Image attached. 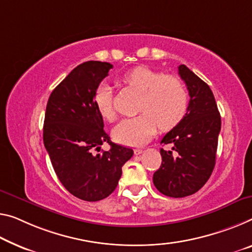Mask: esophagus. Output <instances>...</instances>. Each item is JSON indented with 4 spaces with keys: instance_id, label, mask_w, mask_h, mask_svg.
<instances>
[{
    "instance_id": "1",
    "label": "esophagus",
    "mask_w": 252,
    "mask_h": 252,
    "mask_svg": "<svg viewBox=\"0 0 252 252\" xmlns=\"http://www.w3.org/2000/svg\"><path fill=\"white\" fill-rule=\"evenodd\" d=\"M134 153L136 154V156H139V154L143 153V150H142V149H136V150L134 151Z\"/></svg>"
}]
</instances>
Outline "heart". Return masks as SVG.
<instances>
[{
	"mask_svg": "<svg viewBox=\"0 0 252 252\" xmlns=\"http://www.w3.org/2000/svg\"><path fill=\"white\" fill-rule=\"evenodd\" d=\"M127 86L142 94L137 117L126 118L114 128V137L126 145L139 146L149 142L157 128L169 130L185 118L189 107V94L185 83L175 75H164L152 68L138 66L123 79ZM94 104L103 119L113 122L116 115L111 89L99 84L94 92Z\"/></svg>",
	"mask_w": 252,
	"mask_h": 252,
	"instance_id": "heart-1",
	"label": "heart"
}]
</instances>
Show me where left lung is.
Instances as JSON below:
<instances>
[{
  "mask_svg": "<svg viewBox=\"0 0 252 252\" xmlns=\"http://www.w3.org/2000/svg\"><path fill=\"white\" fill-rule=\"evenodd\" d=\"M179 75L187 86L189 107L185 118L165 134L161 144V166L153 184L165 196L181 198L198 191L210 179L215 166L220 130V116L211 88L186 65Z\"/></svg>",
  "mask_w": 252,
  "mask_h": 252,
  "instance_id": "1",
  "label": "left lung"
}]
</instances>
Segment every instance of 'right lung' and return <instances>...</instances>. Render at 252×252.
Wrapping results in <instances>:
<instances>
[{
  "label": "right lung",
  "mask_w": 252,
  "mask_h": 252,
  "mask_svg": "<svg viewBox=\"0 0 252 252\" xmlns=\"http://www.w3.org/2000/svg\"><path fill=\"white\" fill-rule=\"evenodd\" d=\"M113 65L89 61L76 66L49 95L44 144L62 185L87 202L106 198L117 187L123 165L134 151L115 144L103 130L94 92ZM103 142L111 150L98 152Z\"/></svg>",
  "instance_id": "obj_1"
}]
</instances>
